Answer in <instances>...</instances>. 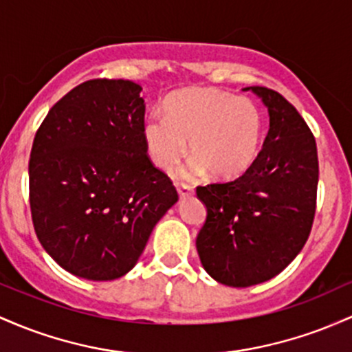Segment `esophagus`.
<instances>
[{
    "mask_svg": "<svg viewBox=\"0 0 352 352\" xmlns=\"http://www.w3.org/2000/svg\"><path fill=\"white\" fill-rule=\"evenodd\" d=\"M192 188L186 186V184H177V195H179V199H184V197H189L192 195Z\"/></svg>",
    "mask_w": 352,
    "mask_h": 352,
    "instance_id": "esophagus-1",
    "label": "esophagus"
}]
</instances>
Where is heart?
<instances>
[{"instance_id": "1", "label": "heart", "mask_w": 352, "mask_h": 352, "mask_svg": "<svg viewBox=\"0 0 352 352\" xmlns=\"http://www.w3.org/2000/svg\"><path fill=\"white\" fill-rule=\"evenodd\" d=\"M263 133L264 118L254 102L212 88L176 91L164 101V116L153 113L143 123L148 155L168 171L186 155L188 141L195 157L183 177L243 175L259 155Z\"/></svg>"}]
</instances>
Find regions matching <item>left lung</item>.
I'll return each instance as SVG.
<instances>
[{
  "label": "left lung",
  "instance_id": "1",
  "mask_svg": "<svg viewBox=\"0 0 352 352\" xmlns=\"http://www.w3.org/2000/svg\"><path fill=\"white\" fill-rule=\"evenodd\" d=\"M270 114V131L251 168L229 183L197 186L206 223L196 238L212 279L248 287L274 278L302 250L316 212L318 149L306 121L276 91L250 86Z\"/></svg>",
  "mask_w": 352,
  "mask_h": 352
}]
</instances>
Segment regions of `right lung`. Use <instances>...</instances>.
Returning a JSON list of instances; mask_svg holds the SVG:
<instances>
[{
	"mask_svg": "<svg viewBox=\"0 0 352 352\" xmlns=\"http://www.w3.org/2000/svg\"><path fill=\"white\" fill-rule=\"evenodd\" d=\"M129 80H91L50 109L30 157L34 231L63 270L111 281L134 267L177 201L146 155L144 100Z\"/></svg>",
	"mask_w": 352,
	"mask_h": 352,
	"instance_id": "obj_1",
	"label": "right lung"
}]
</instances>
